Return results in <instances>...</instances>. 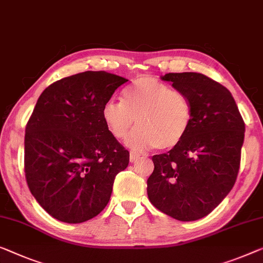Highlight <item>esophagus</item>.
Wrapping results in <instances>:
<instances>
[{
    "label": "esophagus",
    "mask_w": 263,
    "mask_h": 263,
    "mask_svg": "<svg viewBox=\"0 0 263 263\" xmlns=\"http://www.w3.org/2000/svg\"><path fill=\"white\" fill-rule=\"evenodd\" d=\"M139 158H140V155L136 154V152H130V162H131V163L136 162V160L139 159Z\"/></svg>",
    "instance_id": "esophagus-1"
}]
</instances>
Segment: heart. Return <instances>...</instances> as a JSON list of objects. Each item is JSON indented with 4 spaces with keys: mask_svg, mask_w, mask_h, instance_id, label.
Returning <instances> with one entry per match:
<instances>
[{
    "mask_svg": "<svg viewBox=\"0 0 263 263\" xmlns=\"http://www.w3.org/2000/svg\"><path fill=\"white\" fill-rule=\"evenodd\" d=\"M103 120L117 139L128 137L127 146L135 151L157 147L169 150L182 142L193 123L189 97L172 89L154 77H142L124 89L121 101L108 100Z\"/></svg>",
    "mask_w": 263,
    "mask_h": 263,
    "instance_id": "obj_1",
    "label": "heart"
}]
</instances>
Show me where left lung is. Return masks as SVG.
<instances>
[{
    "instance_id": "8db88e82",
    "label": "left lung",
    "mask_w": 263,
    "mask_h": 263,
    "mask_svg": "<svg viewBox=\"0 0 263 263\" xmlns=\"http://www.w3.org/2000/svg\"><path fill=\"white\" fill-rule=\"evenodd\" d=\"M160 79L189 97L193 123L177 146L152 157L155 170L147 179V196L162 213L178 221H196L233 189L245 121L229 89L204 74L169 73Z\"/></svg>"
}]
</instances>
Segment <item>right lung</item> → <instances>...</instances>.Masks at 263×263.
Here are the masks:
<instances>
[{
	"label": "right lung",
	"instance_id": "add662e5",
	"mask_svg": "<svg viewBox=\"0 0 263 263\" xmlns=\"http://www.w3.org/2000/svg\"><path fill=\"white\" fill-rule=\"evenodd\" d=\"M128 81L104 72L70 76L39 97L26 126L25 172L31 195L50 216L82 223L107 205L130 154L103 120V107Z\"/></svg>",
	"mask_w": 263,
	"mask_h": 263
}]
</instances>
